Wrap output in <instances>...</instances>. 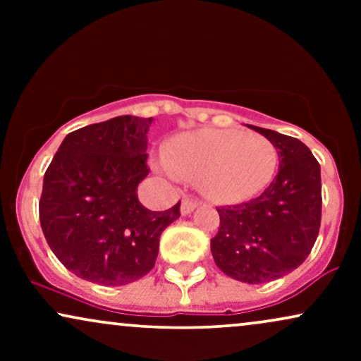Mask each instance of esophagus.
<instances>
[{
    "label": "esophagus",
    "instance_id": "1",
    "mask_svg": "<svg viewBox=\"0 0 361 361\" xmlns=\"http://www.w3.org/2000/svg\"><path fill=\"white\" fill-rule=\"evenodd\" d=\"M197 207H198V202L192 200V198H183V200H181V214L190 215L195 209H197Z\"/></svg>",
    "mask_w": 361,
    "mask_h": 361
}]
</instances>
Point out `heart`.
<instances>
[{"label":"heart","mask_w":361,"mask_h":361,"mask_svg":"<svg viewBox=\"0 0 361 361\" xmlns=\"http://www.w3.org/2000/svg\"><path fill=\"white\" fill-rule=\"evenodd\" d=\"M168 178L198 180L210 200L234 204L255 197L273 181L279 151L259 134L227 128H198L166 144V157L154 163Z\"/></svg>","instance_id":"obj_1"}]
</instances>
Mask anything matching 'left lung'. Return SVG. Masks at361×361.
I'll return each instance as SVG.
<instances>
[{"label":"left lung","instance_id":"left-lung-1","mask_svg":"<svg viewBox=\"0 0 361 361\" xmlns=\"http://www.w3.org/2000/svg\"><path fill=\"white\" fill-rule=\"evenodd\" d=\"M279 151V175L258 198L219 207L210 251L221 270L243 283L281 279L304 263L321 227V166L299 139L250 126Z\"/></svg>","mask_w":361,"mask_h":361}]
</instances>
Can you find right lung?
Here are the masks:
<instances>
[{
    "instance_id": "right-lung-1",
    "label": "right lung",
    "mask_w": 361,
    "mask_h": 361,
    "mask_svg": "<svg viewBox=\"0 0 361 361\" xmlns=\"http://www.w3.org/2000/svg\"><path fill=\"white\" fill-rule=\"evenodd\" d=\"M152 117L122 115L68 134L44 175L40 226L57 259L82 280L118 287L154 267L180 202L152 212L139 202Z\"/></svg>"
}]
</instances>
